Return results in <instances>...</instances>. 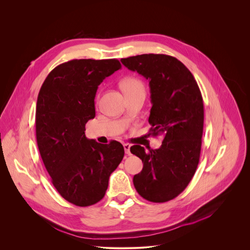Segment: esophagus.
I'll return each instance as SVG.
<instances>
[{"label":"esophagus","instance_id":"34e87169","mask_svg":"<svg viewBox=\"0 0 250 250\" xmlns=\"http://www.w3.org/2000/svg\"><path fill=\"white\" fill-rule=\"evenodd\" d=\"M124 148H125V154L130 155V145H128V144H125V145H124Z\"/></svg>","mask_w":250,"mask_h":250}]
</instances>
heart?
<instances>
[{
  "instance_id": "1",
  "label": "heart",
  "mask_w": 250,
  "mask_h": 250,
  "mask_svg": "<svg viewBox=\"0 0 250 250\" xmlns=\"http://www.w3.org/2000/svg\"><path fill=\"white\" fill-rule=\"evenodd\" d=\"M121 87L125 92V96L136 94V93H145V85L139 79L134 77H128L122 81Z\"/></svg>"
}]
</instances>
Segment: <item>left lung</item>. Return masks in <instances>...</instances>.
I'll return each mask as SVG.
<instances>
[{
  "label": "left lung",
  "mask_w": 250,
  "mask_h": 250,
  "mask_svg": "<svg viewBox=\"0 0 250 250\" xmlns=\"http://www.w3.org/2000/svg\"><path fill=\"white\" fill-rule=\"evenodd\" d=\"M121 61L148 80L150 132L163 136L158 149L130 148L144 163L133 176V185L142 198L164 203L181 194L196 172L204 127L202 94L189 69L175 57L150 53Z\"/></svg>",
  "instance_id": "left-lung-1"
}]
</instances>
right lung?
I'll return each instance as SVG.
<instances>
[{
	"label": "right lung",
	"instance_id": "1",
	"mask_svg": "<svg viewBox=\"0 0 250 250\" xmlns=\"http://www.w3.org/2000/svg\"><path fill=\"white\" fill-rule=\"evenodd\" d=\"M122 68L118 59H74L55 67L38 97L35 130L40 153L58 193L88 207L101 201L124 158L119 141L102 145L85 135L95 118L98 86Z\"/></svg>",
	"mask_w": 250,
	"mask_h": 250
}]
</instances>
